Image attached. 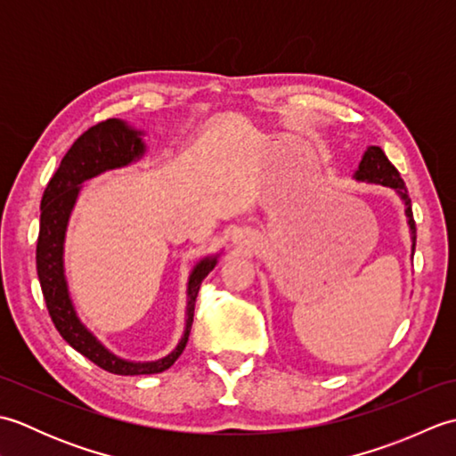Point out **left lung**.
<instances>
[{
  "instance_id": "left-lung-1",
  "label": "left lung",
  "mask_w": 456,
  "mask_h": 456,
  "mask_svg": "<svg viewBox=\"0 0 456 456\" xmlns=\"http://www.w3.org/2000/svg\"><path fill=\"white\" fill-rule=\"evenodd\" d=\"M354 178L358 182H370V183H382V186H390L400 193V198L405 206V216H408L410 231H411V253L415 250V221L411 213V200L408 196V188L395 170L394 164L386 157L380 147H368L364 157L358 164V170L354 172Z\"/></svg>"
}]
</instances>
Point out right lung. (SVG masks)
<instances>
[{"instance_id":"1","label":"right lung","mask_w":456,"mask_h":456,"mask_svg":"<svg viewBox=\"0 0 456 456\" xmlns=\"http://www.w3.org/2000/svg\"><path fill=\"white\" fill-rule=\"evenodd\" d=\"M142 131L131 129L121 119H108L94 125L82 133L74 144L64 154L61 167L48 182L41 201V229L37 240V273L38 282L46 302V309L58 333L64 341L76 348L80 354L90 358L103 370L119 376H139V374H159L170 368L182 354L188 343L190 329L193 322V307L200 286L213 266L217 265V256H206L193 266L188 280V319L178 346L174 351L154 362H131L110 353L98 338H95L76 315L74 304L68 294V284L64 278V235L68 217L78 198L82 182L90 180L105 170L127 167L133 160L144 154V142L141 139Z\"/></svg>"}]
</instances>
